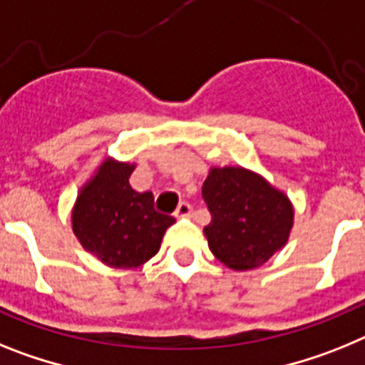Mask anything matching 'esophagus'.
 <instances>
[{"mask_svg":"<svg viewBox=\"0 0 365 365\" xmlns=\"http://www.w3.org/2000/svg\"><path fill=\"white\" fill-rule=\"evenodd\" d=\"M192 211L191 204L189 202H182V204L178 205V209H176V217H189Z\"/></svg>","mask_w":365,"mask_h":365,"instance_id":"34e87169","label":"esophagus"}]
</instances>
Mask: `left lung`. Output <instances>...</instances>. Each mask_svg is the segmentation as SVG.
Listing matches in <instances>:
<instances>
[{
    "instance_id": "obj_1",
    "label": "left lung",
    "mask_w": 365,
    "mask_h": 365,
    "mask_svg": "<svg viewBox=\"0 0 365 365\" xmlns=\"http://www.w3.org/2000/svg\"><path fill=\"white\" fill-rule=\"evenodd\" d=\"M211 222L209 250L231 270L264 264L288 242L294 205L261 174L244 167H211L202 185Z\"/></svg>"
}]
</instances>
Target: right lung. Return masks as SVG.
Returning a JSON list of instances; mask_svg holds the SVG:
<instances>
[{
    "label": "right lung",
    "mask_w": 365,
    "mask_h": 365,
    "mask_svg": "<svg viewBox=\"0 0 365 365\" xmlns=\"http://www.w3.org/2000/svg\"><path fill=\"white\" fill-rule=\"evenodd\" d=\"M135 163L106 158L81 187L73 205V233L112 268H138L160 252L161 239L174 218L158 213L150 191L130 187Z\"/></svg>",
    "instance_id": "obj_1"
}]
</instances>
